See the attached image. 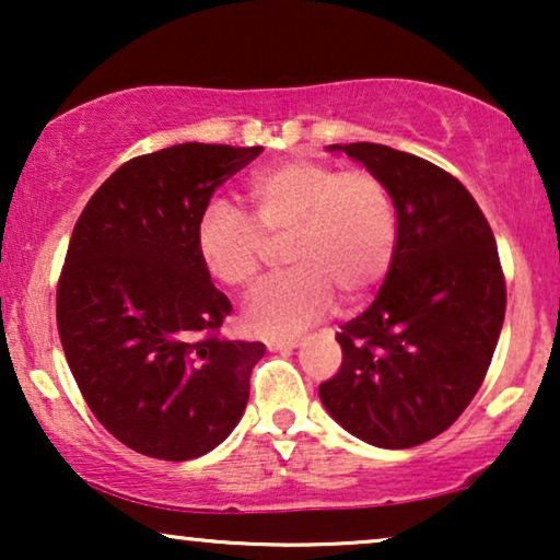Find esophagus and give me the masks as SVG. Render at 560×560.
<instances>
[{
  "mask_svg": "<svg viewBox=\"0 0 560 560\" xmlns=\"http://www.w3.org/2000/svg\"><path fill=\"white\" fill-rule=\"evenodd\" d=\"M295 347H301V339H270L267 341V349L270 351H290Z\"/></svg>",
  "mask_w": 560,
  "mask_h": 560,
  "instance_id": "1",
  "label": "esophagus"
}]
</instances>
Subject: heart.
Masks as SVG:
<instances>
[{
  "label": "heart",
  "mask_w": 560,
  "mask_h": 560,
  "mask_svg": "<svg viewBox=\"0 0 560 560\" xmlns=\"http://www.w3.org/2000/svg\"><path fill=\"white\" fill-rule=\"evenodd\" d=\"M252 221L213 201L196 224V252L221 285L259 280L270 244H285L293 275L259 290L242 313L249 334L293 336L331 311L336 295L357 303L385 280L397 217L385 183L370 171H336L318 160H285L249 183Z\"/></svg>",
  "instance_id": "b5f03b06"
}]
</instances>
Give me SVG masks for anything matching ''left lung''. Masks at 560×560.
<instances>
[{
    "label": "left lung",
    "mask_w": 560,
    "mask_h": 560,
    "mask_svg": "<svg viewBox=\"0 0 560 560\" xmlns=\"http://www.w3.org/2000/svg\"><path fill=\"white\" fill-rule=\"evenodd\" d=\"M328 150L385 183L397 244L374 303L336 334L343 357L320 402L364 443L420 446L454 425L492 362L508 305L494 234L439 165L374 142Z\"/></svg>",
    "instance_id": "8db88e82"
}]
</instances>
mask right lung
<instances>
[{"mask_svg":"<svg viewBox=\"0 0 560 560\" xmlns=\"http://www.w3.org/2000/svg\"><path fill=\"white\" fill-rule=\"evenodd\" d=\"M262 148L183 142L132 158L75 221L58 334L83 400L137 454L188 462L240 423L259 341L217 336L232 303L196 252L213 190Z\"/></svg>","mask_w":560,"mask_h":560,"instance_id":"obj_1","label":"right lung"}]
</instances>
